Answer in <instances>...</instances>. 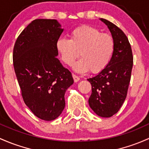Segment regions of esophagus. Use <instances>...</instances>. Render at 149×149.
I'll return each instance as SVG.
<instances>
[{
	"instance_id": "obj_1",
	"label": "esophagus",
	"mask_w": 149,
	"mask_h": 149,
	"mask_svg": "<svg viewBox=\"0 0 149 149\" xmlns=\"http://www.w3.org/2000/svg\"><path fill=\"white\" fill-rule=\"evenodd\" d=\"M72 76H73V81H74V82H78V81L80 80V78L79 77V76H77L76 75L73 74V73L72 74Z\"/></svg>"
}]
</instances>
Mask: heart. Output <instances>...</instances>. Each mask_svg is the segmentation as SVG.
<instances>
[{"instance_id":"obj_1","label":"heart","mask_w":149,"mask_h":149,"mask_svg":"<svg viewBox=\"0 0 149 149\" xmlns=\"http://www.w3.org/2000/svg\"><path fill=\"white\" fill-rule=\"evenodd\" d=\"M56 50L62 61L68 65H71L81 56L73 65L76 72L91 70V73H98L104 70L111 60L114 41L109 34L102 33L92 26H83L70 32V39H58Z\"/></svg>"}]
</instances>
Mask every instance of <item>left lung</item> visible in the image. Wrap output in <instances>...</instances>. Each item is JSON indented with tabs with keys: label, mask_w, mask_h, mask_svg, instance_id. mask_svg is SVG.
I'll use <instances>...</instances> for the list:
<instances>
[{
	"label": "left lung",
	"mask_w": 149,
	"mask_h": 149,
	"mask_svg": "<svg viewBox=\"0 0 149 149\" xmlns=\"http://www.w3.org/2000/svg\"><path fill=\"white\" fill-rule=\"evenodd\" d=\"M109 28L114 41V51L104 70L87 80L92 86L88 103L98 116L109 118L116 113L127 95L133 67L131 45L124 33L111 22L100 18Z\"/></svg>",
	"instance_id": "left-lung-1"
}]
</instances>
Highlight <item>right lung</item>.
<instances>
[{"mask_svg": "<svg viewBox=\"0 0 149 149\" xmlns=\"http://www.w3.org/2000/svg\"><path fill=\"white\" fill-rule=\"evenodd\" d=\"M63 31L55 19H36L15 41L13 66L26 106L38 118L53 120L65 108V93L73 84L71 73L56 56Z\"/></svg>", "mask_w": 149, "mask_h": 149, "instance_id": "1", "label": "right lung"}]
</instances>
